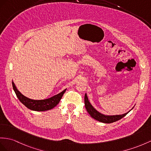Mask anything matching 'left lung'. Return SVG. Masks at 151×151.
<instances>
[{
  "mask_svg": "<svg viewBox=\"0 0 151 151\" xmlns=\"http://www.w3.org/2000/svg\"><path fill=\"white\" fill-rule=\"evenodd\" d=\"M84 104H85V108L87 110V111L93 119L97 120L101 122L106 123V124L113 123L114 122H116L117 120H119L121 119H122L124 116H126L127 114L133 108H132L129 111H128L127 113H126L124 114H122V115H105L104 114H102L101 113H99V111H97V110L93 107L92 105L90 104V102H89V101H88L86 93H85V95H84Z\"/></svg>",
  "mask_w": 151,
  "mask_h": 151,
  "instance_id": "8db88e82",
  "label": "left lung"
}]
</instances>
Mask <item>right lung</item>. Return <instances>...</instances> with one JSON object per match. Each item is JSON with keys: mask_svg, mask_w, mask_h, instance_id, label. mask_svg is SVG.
I'll use <instances>...</instances> for the list:
<instances>
[{"mask_svg": "<svg viewBox=\"0 0 151 151\" xmlns=\"http://www.w3.org/2000/svg\"><path fill=\"white\" fill-rule=\"evenodd\" d=\"M12 85L14 92L17 95V97L22 103L25 106H26L28 109L36 111H44L54 108L60 102L61 99L67 90L65 89L62 91L61 93L49 99H43V100H33V99H29L22 94L18 90L13 81H12Z\"/></svg>", "mask_w": 151, "mask_h": 151, "instance_id": "add662e5", "label": "right lung"}]
</instances>
